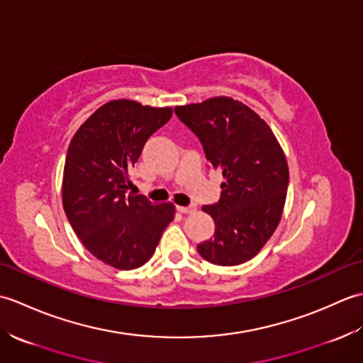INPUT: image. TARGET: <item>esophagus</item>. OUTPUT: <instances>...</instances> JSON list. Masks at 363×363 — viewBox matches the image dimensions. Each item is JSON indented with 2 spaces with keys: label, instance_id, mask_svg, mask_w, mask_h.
<instances>
[{
  "label": "esophagus",
  "instance_id": "34e87169",
  "mask_svg": "<svg viewBox=\"0 0 363 363\" xmlns=\"http://www.w3.org/2000/svg\"><path fill=\"white\" fill-rule=\"evenodd\" d=\"M177 211L181 213H194L196 212V206H177Z\"/></svg>",
  "mask_w": 363,
  "mask_h": 363
}]
</instances>
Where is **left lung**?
Instances as JSON below:
<instances>
[{"instance_id":"obj_1","label":"left lung","mask_w":363,"mask_h":363,"mask_svg":"<svg viewBox=\"0 0 363 363\" xmlns=\"http://www.w3.org/2000/svg\"><path fill=\"white\" fill-rule=\"evenodd\" d=\"M174 112L225 177L220 201L203 206L213 218L215 234L198 245V252L223 267L248 262L264 248L282 217L289 165L281 145L256 112L229 96L176 106Z\"/></svg>"}]
</instances>
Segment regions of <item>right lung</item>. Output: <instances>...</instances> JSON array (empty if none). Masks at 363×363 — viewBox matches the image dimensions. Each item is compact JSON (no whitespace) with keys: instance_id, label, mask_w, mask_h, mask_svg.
<instances>
[{"instance_id":"add662e5","label":"right lung","mask_w":363,"mask_h":363,"mask_svg":"<svg viewBox=\"0 0 363 363\" xmlns=\"http://www.w3.org/2000/svg\"><path fill=\"white\" fill-rule=\"evenodd\" d=\"M172 113V107L113 99L82 123L68 146L64 211L82 245L106 265L134 269L146 264L174 218L173 203L128 194L129 169Z\"/></svg>"}]
</instances>
